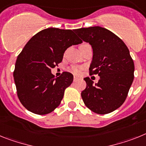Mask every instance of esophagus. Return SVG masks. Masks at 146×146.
Listing matches in <instances>:
<instances>
[{"mask_svg":"<svg viewBox=\"0 0 146 146\" xmlns=\"http://www.w3.org/2000/svg\"><path fill=\"white\" fill-rule=\"evenodd\" d=\"M78 78H77V77H76V76H75L74 78H73V82H77V81H78Z\"/></svg>","mask_w":146,"mask_h":146,"instance_id":"34e87169","label":"esophagus"}]
</instances>
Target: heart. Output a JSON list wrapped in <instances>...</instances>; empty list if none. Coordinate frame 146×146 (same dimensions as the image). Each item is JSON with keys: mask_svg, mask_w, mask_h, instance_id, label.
Masks as SVG:
<instances>
[{"mask_svg": "<svg viewBox=\"0 0 146 146\" xmlns=\"http://www.w3.org/2000/svg\"><path fill=\"white\" fill-rule=\"evenodd\" d=\"M84 45V44H82V45ZM81 70H82V68L78 67V66H72L71 68H70V71L75 75H78L81 73Z\"/></svg>", "mask_w": 146, "mask_h": 146, "instance_id": "obj_1", "label": "heart"}]
</instances>
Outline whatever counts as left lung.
Listing matches in <instances>:
<instances>
[{
    "label": "left lung",
    "instance_id": "8db88e82",
    "mask_svg": "<svg viewBox=\"0 0 146 146\" xmlns=\"http://www.w3.org/2000/svg\"><path fill=\"white\" fill-rule=\"evenodd\" d=\"M82 40L92 46L90 75L98 74V83L89 77L82 92L84 103L92 111L104 115L119 108L126 100L134 80V64L126 44L108 29L100 26L76 30Z\"/></svg>",
    "mask_w": 146,
    "mask_h": 146
}]
</instances>
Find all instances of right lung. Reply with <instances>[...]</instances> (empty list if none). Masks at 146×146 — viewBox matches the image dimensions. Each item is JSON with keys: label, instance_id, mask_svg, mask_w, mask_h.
Instances as JSON below:
<instances>
[{"label": "right lung", "instance_id": "obj_1", "mask_svg": "<svg viewBox=\"0 0 146 146\" xmlns=\"http://www.w3.org/2000/svg\"><path fill=\"white\" fill-rule=\"evenodd\" d=\"M75 31L57 28L42 30L30 39L17 56L14 79L19 100L29 111L46 115L60 104L73 76L63 72L55 78L51 69L62 61L67 48L82 42Z\"/></svg>", "mask_w": 146, "mask_h": 146}]
</instances>
